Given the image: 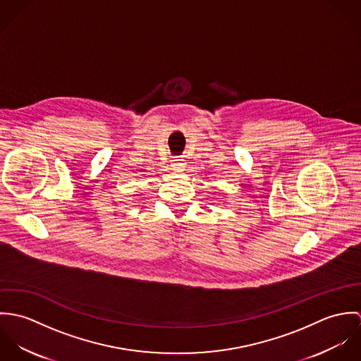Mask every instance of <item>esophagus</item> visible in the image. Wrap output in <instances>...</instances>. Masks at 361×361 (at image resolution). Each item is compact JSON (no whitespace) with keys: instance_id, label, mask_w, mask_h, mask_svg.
<instances>
[{"instance_id":"esophagus-1","label":"esophagus","mask_w":361,"mask_h":361,"mask_svg":"<svg viewBox=\"0 0 361 361\" xmlns=\"http://www.w3.org/2000/svg\"><path fill=\"white\" fill-rule=\"evenodd\" d=\"M171 166H172L173 171L182 172V171H185V168H186V162H185L182 158H178V159H173V161L171 162Z\"/></svg>"}]
</instances>
